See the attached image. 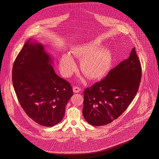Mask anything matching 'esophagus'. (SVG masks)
Here are the masks:
<instances>
[{
    "label": "esophagus",
    "mask_w": 159,
    "mask_h": 159,
    "mask_svg": "<svg viewBox=\"0 0 159 159\" xmlns=\"http://www.w3.org/2000/svg\"><path fill=\"white\" fill-rule=\"evenodd\" d=\"M81 89L79 87L77 86H74L73 88V91L75 93H79L80 91H81Z\"/></svg>",
    "instance_id": "1"
}]
</instances>
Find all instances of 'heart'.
Here are the masks:
<instances>
[{
	"label": "heart",
	"instance_id": "heart-1",
	"mask_svg": "<svg viewBox=\"0 0 159 159\" xmlns=\"http://www.w3.org/2000/svg\"><path fill=\"white\" fill-rule=\"evenodd\" d=\"M71 53L80 60V68L87 77L95 79L105 75L110 64L108 53L105 49L98 48L94 42H88L76 46L71 49ZM61 73L64 77H69L76 69V64L68 53L62 55L59 62Z\"/></svg>",
	"mask_w": 159,
	"mask_h": 159
}]
</instances>
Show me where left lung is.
Instances as JSON below:
<instances>
[{"mask_svg": "<svg viewBox=\"0 0 159 159\" xmlns=\"http://www.w3.org/2000/svg\"><path fill=\"white\" fill-rule=\"evenodd\" d=\"M141 75L140 61L134 48L127 60L84 91L82 112L86 121L101 126L117 119L135 98Z\"/></svg>", "mask_w": 159, "mask_h": 159, "instance_id": "8db88e82", "label": "left lung"}]
</instances>
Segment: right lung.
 Returning <instances> with one entry per match:
<instances>
[{"label":"right lung","instance_id":"right-lung-1","mask_svg":"<svg viewBox=\"0 0 159 159\" xmlns=\"http://www.w3.org/2000/svg\"><path fill=\"white\" fill-rule=\"evenodd\" d=\"M52 63L43 46L30 39L12 68V82L20 105L33 120L46 127L62 120L73 95L71 84L55 73Z\"/></svg>","mask_w":159,"mask_h":159}]
</instances>
